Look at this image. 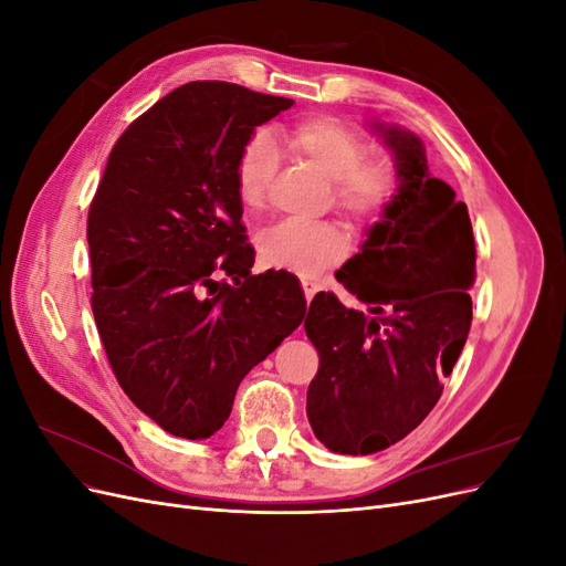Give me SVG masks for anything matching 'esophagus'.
Segmentation results:
<instances>
[{"label":"esophagus","instance_id":"1","mask_svg":"<svg viewBox=\"0 0 566 566\" xmlns=\"http://www.w3.org/2000/svg\"><path fill=\"white\" fill-rule=\"evenodd\" d=\"M302 290H304V297L312 300L318 293V283L314 279H302Z\"/></svg>","mask_w":566,"mask_h":566}]
</instances>
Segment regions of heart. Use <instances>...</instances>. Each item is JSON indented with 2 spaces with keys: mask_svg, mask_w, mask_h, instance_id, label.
Instances as JSON below:
<instances>
[{
  "mask_svg": "<svg viewBox=\"0 0 566 566\" xmlns=\"http://www.w3.org/2000/svg\"><path fill=\"white\" fill-rule=\"evenodd\" d=\"M297 156L331 179L328 202L358 231L387 219L401 196V167L389 153H366L368 146L335 117H310L285 134ZM279 169V148L264 132H254L235 158V193L245 212L264 208ZM256 256L264 266L316 276L347 252V238L335 221L285 219L256 235Z\"/></svg>",
  "mask_w": 566,
  "mask_h": 566,
  "instance_id": "obj_1",
  "label": "heart"
}]
</instances>
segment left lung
Returning <instances> with one entry per match:
<instances>
[{"instance_id":"8db88e82","label":"left lung","mask_w":566,"mask_h":566,"mask_svg":"<svg viewBox=\"0 0 566 566\" xmlns=\"http://www.w3.org/2000/svg\"><path fill=\"white\" fill-rule=\"evenodd\" d=\"M401 196L335 276L366 312L318 293L304 331L318 352L306 416L335 453L368 455L403 439L437 406L472 323L474 235L468 205L427 172L418 136L382 127Z\"/></svg>"}]
</instances>
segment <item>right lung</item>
<instances>
[{"instance_id":"right-lung-1","label":"right lung","mask_w":566,"mask_h":566,"mask_svg":"<svg viewBox=\"0 0 566 566\" xmlns=\"http://www.w3.org/2000/svg\"><path fill=\"white\" fill-rule=\"evenodd\" d=\"M290 106L231 82L181 84L115 142L90 205L92 312L108 364L175 437L214 434L241 380L304 318L293 273H250L233 179L254 127Z\"/></svg>"}]
</instances>
